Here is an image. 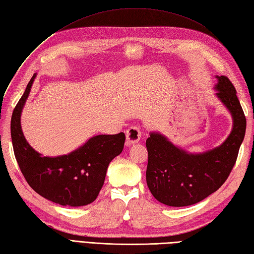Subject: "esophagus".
Returning <instances> with one entry per match:
<instances>
[{"label": "esophagus", "mask_w": 254, "mask_h": 254, "mask_svg": "<svg viewBox=\"0 0 254 254\" xmlns=\"http://www.w3.org/2000/svg\"><path fill=\"white\" fill-rule=\"evenodd\" d=\"M126 135H127L126 144L127 146H129V145H134V144H136V142L139 141L140 136H141V132H140L139 127H131L127 131Z\"/></svg>", "instance_id": "34e87169"}]
</instances>
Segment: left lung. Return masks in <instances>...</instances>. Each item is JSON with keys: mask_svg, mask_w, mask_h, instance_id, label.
Masks as SVG:
<instances>
[{"mask_svg": "<svg viewBox=\"0 0 254 254\" xmlns=\"http://www.w3.org/2000/svg\"><path fill=\"white\" fill-rule=\"evenodd\" d=\"M216 78V96L233 119L232 131L222 144L205 152L191 153L159 132H151L146 140L147 186L162 204L184 207L198 203L225 183L235 165L247 121L233 83L225 76Z\"/></svg>", "mask_w": 254, "mask_h": 254, "instance_id": "1", "label": "left lung"}]
</instances>
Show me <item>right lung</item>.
I'll return each mask as SVG.
<instances>
[{"mask_svg": "<svg viewBox=\"0 0 254 254\" xmlns=\"http://www.w3.org/2000/svg\"><path fill=\"white\" fill-rule=\"evenodd\" d=\"M35 77L11 116L10 134L18 165L29 186L44 198L62 206L88 205L99 195L110 161L122 152L126 135H95L67 154L43 157L31 147L21 128L22 109Z\"/></svg>", "mask_w": 254, "mask_h": 254, "instance_id": "add662e5", "label": "right lung"}]
</instances>
